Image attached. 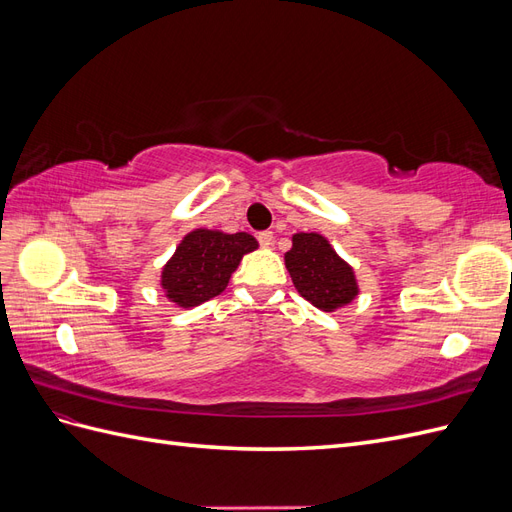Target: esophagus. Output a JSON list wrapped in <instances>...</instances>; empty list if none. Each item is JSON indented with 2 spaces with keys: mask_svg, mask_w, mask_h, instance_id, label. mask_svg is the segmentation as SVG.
Here are the masks:
<instances>
[{
  "mask_svg": "<svg viewBox=\"0 0 512 512\" xmlns=\"http://www.w3.org/2000/svg\"><path fill=\"white\" fill-rule=\"evenodd\" d=\"M258 243H260L262 247H269V245L273 243V232H271V230L258 232Z\"/></svg>",
  "mask_w": 512,
  "mask_h": 512,
  "instance_id": "obj_1",
  "label": "esophagus"
}]
</instances>
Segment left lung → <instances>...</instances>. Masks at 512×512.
I'll use <instances>...</instances> for the list:
<instances>
[{
	"instance_id": "left-lung-1",
	"label": "left lung",
	"mask_w": 512,
	"mask_h": 512,
	"mask_svg": "<svg viewBox=\"0 0 512 512\" xmlns=\"http://www.w3.org/2000/svg\"><path fill=\"white\" fill-rule=\"evenodd\" d=\"M284 262L297 292L322 312H335L359 297L354 269L320 232L292 235Z\"/></svg>"
}]
</instances>
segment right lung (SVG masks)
<instances>
[{"instance_id": "right-lung-1", "label": "right lung", "mask_w": 512, "mask_h": 512, "mask_svg": "<svg viewBox=\"0 0 512 512\" xmlns=\"http://www.w3.org/2000/svg\"><path fill=\"white\" fill-rule=\"evenodd\" d=\"M258 250V241L247 232L228 235L222 230L196 228L177 245L160 273L164 297L181 309H192L228 286L245 254Z\"/></svg>"}]
</instances>
